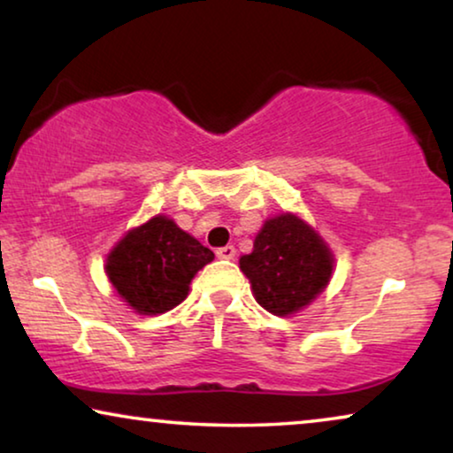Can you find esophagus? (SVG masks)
I'll use <instances>...</instances> for the list:
<instances>
[{
  "label": "esophagus",
  "mask_w": 453,
  "mask_h": 453,
  "mask_svg": "<svg viewBox=\"0 0 453 453\" xmlns=\"http://www.w3.org/2000/svg\"><path fill=\"white\" fill-rule=\"evenodd\" d=\"M216 256H219L220 259H234V256H237V250H234L233 245L219 247V250H216Z\"/></svg>",
  "instance_id": "obj_1"
}]
</instances>
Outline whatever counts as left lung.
<instances>
[{"label": "left lung", "mask_w": 453, "mask_h": 453, "mask_svg": "<svg viewBox=\"0 0 453 453\" xmlns=\"http://www.w3.org/2000/svg\"><path fill=\"white\" fill-rule=\"evenodd\" d=\"M239 265L265 311L290 315L326 288L334 257L311 226L293 214H280L265 220L253 251Z\"/></svg>", "instance_id": "8db88e82"}]
</instances>
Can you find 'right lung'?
I'll list each match as a JSON object with an SVG mask.
<instances>
[{"instance_id": "right-lung-1", "label": "right lung", "mask_w": 453, "mask_h": 453, "mask_svg": "<svg viewBox=\"0 0 453 453\" xmlns=\"http://www.w3.org/2000/svg\"><path fill=\"white\" fill-rule=\"evenodd\" d=\"M214 253L166 216L129 231L107 257V276L138 313L157 315L188 296L191 278Z\"/></svg>"}]
</instances>
